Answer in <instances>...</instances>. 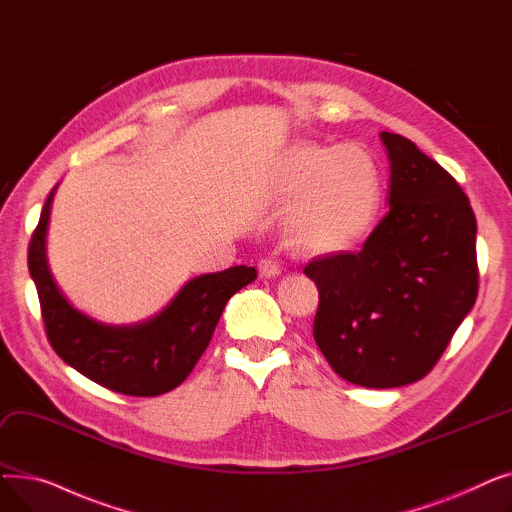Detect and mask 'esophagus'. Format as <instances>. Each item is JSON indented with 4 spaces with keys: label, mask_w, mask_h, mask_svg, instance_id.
<instances>
[{
    "label": "esophagus",
    "mask_w": 512,
    "mask_h": 512,
    "mask_svg": "<svg viewBox=\"0 0 512 512\" xmlns=\"http://www.w3.org/2000/svg\"><path fill=\"white\" fill-rule=\"evenodd\" d=\"M257 267H259V276L261 278H276L282 272L278 259H274V257H263Z\"/></svg>",
    "instance_id": "1"
}]
</instances>
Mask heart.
Masks as SVG:
<instances>
[{
	"label": "heart",
	"instance_id": "obj_1",
	"mask_svg": "<svg viewBox=\"0 0 512 512\" xmlns=\"http://www.w3.org/2000/svg\"><path fill=\"white\" fill-rule=\"evenodd\" d=\"M278 191L284 199L298 197L286 220L292 245L326 255L357 245L373 230L386 182L380 159L361 143H297L284 155Z\"/></svg>",
	"mask_w": 512,
	"mask_h": 512
}]
</instances>
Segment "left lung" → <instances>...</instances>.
I'll return each mask as SVG.
<instances>
[{
    "label": "left lung",
    "instance_id": "left-lung-1",
    "mask_svg": "<svg viewBox=\"0 0 512 512\" xmlns=\"http://www.w3.org/2000/svg\"><path fill=\"white\" fill-rule=\"evenodd\" d=\"M390 209L359 253L313 259V338L332 369L363 388L413 384L434 369L477 299L475 213L438 161L380 134Z\"/></svg>",
    "mask_w": 512,
    "mask_h": 512
}]
</instances>
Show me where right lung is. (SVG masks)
Wrapping results in <instances>:
<instances>
[{"instance_id": "right-lung-1", "label": "right lung", "mask_w": 512, "mask_h": 512, "mask_svg": "<svg viewBox=\"0 0 512 512\" xmlns=\"http://www.w3.org/2000/svg\"><path fill=\"white\" fill-rule=\"evenodd\" d=\"M56 186L49 193L29 245V272L37 286L47 340L70 367L99 386L128 396H159L193 371L234 292L257 278L255 267L188 280L170 305L139 324L112 326L80 313L56 284L45 255V234Z\"/></svg>"}]
</instances>
